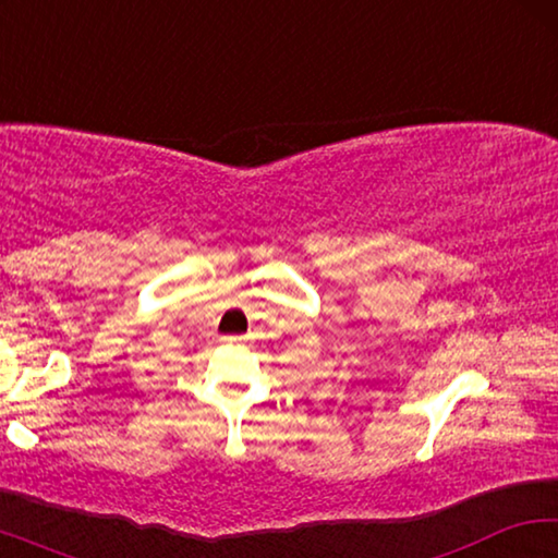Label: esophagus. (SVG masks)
<instances>
[{
  "label": "esophagus",
  "mask_w": 558,
  "mask_h": 558,
  "mask_svg": "<svg viewBox=\"0 0 558 558\" xmlns=\"http://www.w3.org/2000/svg\"><path fill=\"white\" fill-rule=\"evenodd\" d=\"M221 342L229 344V347H235V344L243 342V337H239V335H226V337H221Z\"/></svg>",
  "instance_id": "34e87169"
}]
</instances>
